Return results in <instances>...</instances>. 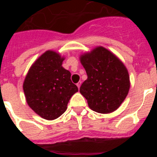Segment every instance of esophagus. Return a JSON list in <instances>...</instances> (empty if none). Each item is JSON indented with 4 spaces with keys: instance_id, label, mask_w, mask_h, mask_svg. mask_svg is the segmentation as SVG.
<instances>
[{
    "instance_id": "1",
    "label": "esophagus",
    "mask_w": 157,
    "mask_h": 157,
    "mask_svg": "<svg viewBox=\"0 0 157 157\" xmlns=\"http://www.w3.org/2000/svg\"><path fill=\"white\" fill-rule=\"evenodd\" d=\"M81 81H79L78 83L76 84V86H77V87H78L79 89H80V86H81Z\"/></svg>"
}]
</instances>
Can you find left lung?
Listing matches in <instances>:
<instances>
[{
  "label": "left lung",
  "mask_w": 157,
  "mask_h": 157,
  "mask_svg": "<svg viewBox=\"0 0 157 157\" xmlns=\"http://www.w3.org/2000/svg\"><path fill=\"white\" fill-rule=\"evenodd\" d=\"M88 78L80 92L89 107L98 113H110L120 107L129 90V76L124 65L103 47L81 57Z\"/></svg>",
  "instance_id": "8db88e82"
}]
</instances>
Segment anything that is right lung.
<instances>
[{
	"mask_svg": "<svg viewBox=\"0 0 157 157\" xmlns=\"http://www.w3.org/2000/svg\"><path fill=\"white\" fill-rule=\"evenodd\" d=\"M63 59L54 51H46L33 63L23 83L27 103L44 119L60 117L78 91L71 72L62 67Z\"/></svg>",
	"mask_w": 157,
	"mask_h": 157,
	"instance_id": "add662e5",
	"label": "right lung"
}]
</instances>
